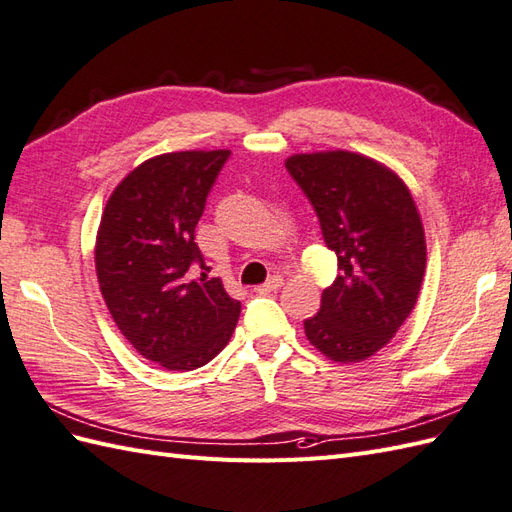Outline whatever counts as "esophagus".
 I'll return each instance as SVG.
<instances>
[{"label":"esophagus","mask_w":512,"mask_h":512,"mask_svg":"<svg viewBox=\"0 0 512 512\" xmlns=\"http://www.w3.org/2000/svg\"><path fill=\"white\" fill-rule=\"evenodd\" d=\"M281 285H283V279H281L279 274H277V277H272V279H270V281H266L264 285H257V287H255V292H257L259 296H266V294H270V292H277Z\"/></svg>","instance_id":"esophagus-1"}]
</instances>
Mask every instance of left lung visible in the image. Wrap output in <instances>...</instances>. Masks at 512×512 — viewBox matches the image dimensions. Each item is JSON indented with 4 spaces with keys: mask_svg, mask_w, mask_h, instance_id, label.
I'll use <instances>...</instances> for the list:
<instances>
[{
    "mask_svg": "<svg viewBox=\"0 0 512 512\" xmlns=\"http://www.w3.org/2000/svg\"><path fill=\"white\" fill-rule=\"evenodd\" d=\"M285 168L339 266L305 335L333 361L368 359L411 316L422 287L426 238L413 196L393 170L350 151L298 153Z\"/></svg>",
    "mask_w": 512,
    "mask_h": 512,
    "instance_id": "1",
    "label": "left lung"
}]
</instances>
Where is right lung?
<instances>
[{
  "instance_id": "right-lung-1",
  "label": "right lung",
  "mask_w": 512,
  "mask_h": 512,
  "mask_svg": "<svg viewBox=\"0 0 512 512\" xmlns=\"http://www.w3.org/2000/svg\"><path fill=\"white\" fill-rule=\"evenodd\" d=\"M231 151L155 155L114 188L95 268L112 318L144 359L190 372L227 346L242 305L205 268L194 242L207 194Z\"/></svg>"
}]
</instances>
